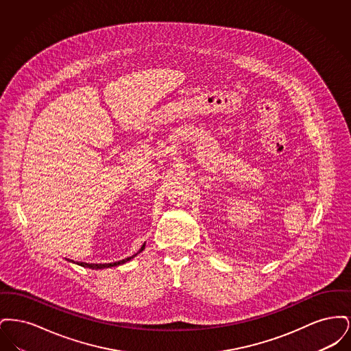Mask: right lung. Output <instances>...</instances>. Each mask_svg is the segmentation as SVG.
Here are the masks:
<instances>
[{
  "label": "right lung",
  "instance_id": "obj_1",
  "mask_svg": "<svg viewBox=\"0 0 351 351\" xmlns=\"http://www.w3.org/2000/svg\"><path fill=\"white\" fill-rule=\"evenodd\" d=\"M143 249H145V245L141 247V250L138 251V252H135V254L132 255V256H129V258H125V259H122V261H119V262H114V263H84V262H80L79 265H80V266H83V267L95 268V269H99V268L113 267V266L123 265V263L129 262L130 259H133L134 256H136V255H138L141 251H143Z\"/></svg>",
  "mask_w": 351,
  "mask_h": 351
}]
</instances>
